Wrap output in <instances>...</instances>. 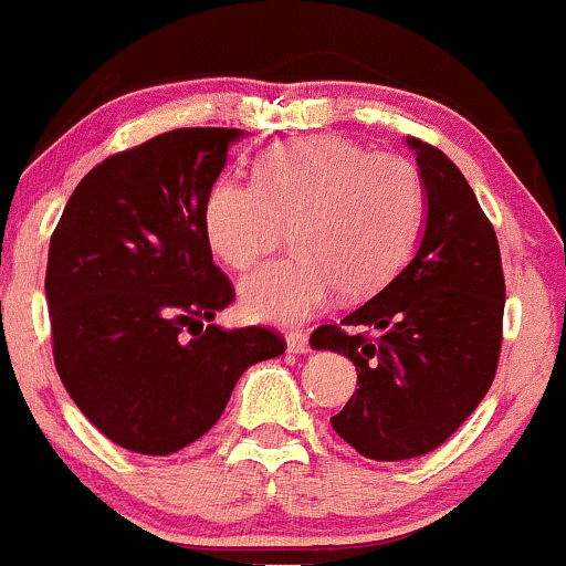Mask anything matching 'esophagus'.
I'll use <instances>...</instances> for the list:
<instances>
[{
  "label": "esophagus",
  "instance_id": "1",
  "mask_svg": "<svg viewBox=\"0 0 566 566\" xmlns=\"http://www.w3.org/2000/svg\"><path fill=\"white\" fill-rule=\"evenodd\" d=\"M285 345H289V353H296V355L310 350V339H307V334H304V332H289V334H285Z\"/></svg>",
  "mask_w": 566,
  "mask_h": 566
}]
</instances>
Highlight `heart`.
Returning <instances> with one entry per match:
<instances>
[{
	"label": "heart",
	"instance_id": "b5f03b06",
	"mask_svg": "<svg viewBox=\"0 0 566 566\" xmlns=\"http://www.w3.org/2000/svg\"><path fill=\"white\" fill-rule=\"evenodd\" d=\"M422 216L424 181L415 163L315 136L264 151L256 181H213L202 232L221 262L245 272L283 243L291 224L294 251L245 277L240 302L256 321L294 326L339 291L364 300L390 283Z\"/></svg>",
	"mask_w": 566,
	"mask_h": 566
}]
</instances>
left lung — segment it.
<instances>
[{"label": "left lung", "instance_id": "1", "mask_svg": "<svg viewBox=\"0 0 566 566\" xmlns=\"http://www.w3.org/2000/svg\"><path fill=\"white\" fill-rule=\"evenodd\" d=\"M406 144L428 195L420 249L377 296L310 336L315 350L345 355L358 371V390L332 417L334 430L382 462L441 447L486 396L503 345L505 277L494 227L441 149L420 138Z\"/></svg>", "mask_w": 566, "mask_h": 566}]
</instances>
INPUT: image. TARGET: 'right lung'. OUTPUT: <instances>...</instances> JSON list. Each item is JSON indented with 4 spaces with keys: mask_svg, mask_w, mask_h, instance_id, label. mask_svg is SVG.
Returning <instances> with one entry per match:
<instances>
[{
    "mask_svg": "<svg viewBox=\"0 0 566 566\" xmlns=\"http://www.w3.org/2000/svg\"><path fill=\"white\" fill-rule=\"evenodd\" d=\"M238 128H179L95 165L50 238L53 358L82 415L136 454H174L213 428L245 368L285 342L211 323L234 300L202 202ZM208 322V327L201 323Z\"/></svg>",
    "mask_w": 566,
    "mask_h": 566,
    "instance_id": "1",
    "label": "right lung"
}]
</instances>
